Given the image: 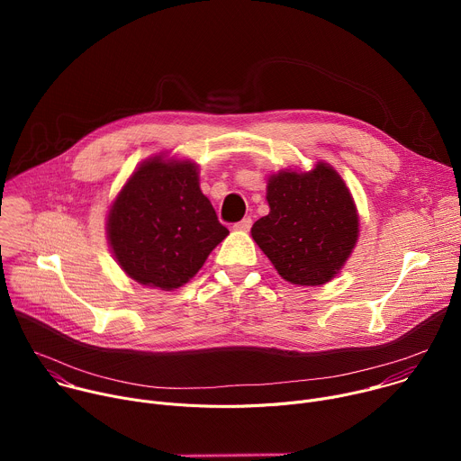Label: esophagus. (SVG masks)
Segmentation results:
<instances>
[{"mask_svg": "<svg viewBox=\"0 0 461 461\" xmlns=\"http://www.w3.org/2000/svg\"><path fill=\"white\" fill-rule=\"evenodd\" d=\"M249 228H251V219H249V217H246V219H242L240 222L233 224V230H235V231H248Z\"/></svg>", "mask_w": 461, "mask_h": 461, "instance_id": "1", "label": "esophagus"}]
</instances>
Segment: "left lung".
Listing matches in <instances>:
<instances>
[{
  "instance_id": "8db88e82",
  "label": "left lung",
  "mask_w": 461,
  "mask_h": 461,
  "mask_svg": "<svg viewBox=\"0 0 461 461\" xmlns=\"http://www.w3.org/2000/svg\"><path fill=\"white\" fill-rule=\"evenodd\" d=\"M270 213L251 237L277 274L299 286L330 283L359 237V213L341 175L322 160L310 171L281 169L268 176Z\"/></svg>"
}]
</instances>
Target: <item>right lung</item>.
<instances>
[{
  "instance_id": "add662e5",
  "label": "right lung",
  "mask_w": 461,
  "mask_h": 461,
  "mask_svg": "<svg viewBox=\"0 0 461 461\" xmlns=\"http://www.w3.org/2000/svg\"><path fill=\"white\" fill-rule=\"evenodd\" d=\"M167 156L131 173L109 206L105 233L127 277L171 292L196 276L230 231L201 191L199 164Z\"/></svg>"
}]
</instances>
